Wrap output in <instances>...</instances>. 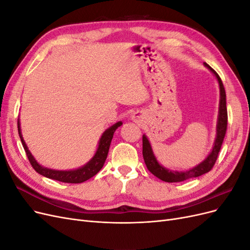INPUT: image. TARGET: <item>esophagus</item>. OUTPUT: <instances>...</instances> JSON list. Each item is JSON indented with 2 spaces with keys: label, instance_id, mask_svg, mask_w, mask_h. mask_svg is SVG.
<instances>
[{
  "label": "esophagus",
  "instance_id": "34e87169",
  "mask_svg": "<svg viewBox=\"0 0 250 250\" xmlns=\"http://www.w3.org/2000/svg\"><path fill=\"white\" fill-rule=\"evenodd\" d=\"M131 119L134 121V122H140V121L143 119V116L140 112H134L131 116Z\"/></svg>",
  "mask_w": 250,
  "mask_h": 250
}]
</instances>
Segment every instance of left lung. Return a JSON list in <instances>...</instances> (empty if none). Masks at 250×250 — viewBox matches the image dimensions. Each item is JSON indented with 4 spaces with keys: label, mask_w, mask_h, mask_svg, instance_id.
Masks as SVG:
<instances>
[{
    "label": "left lung",
    "mask_w": 250,
    "mask_h": 250,
    "mask_svg": "<svg viewBox=\"0 0 250 250\" xmlns=\"http://www.w3.org/2000/svg\"><path fill=\"white\" fill-rule=\"evenodd\" d=\"M208 69L214 74L216 77L219 89H220V100H219V110H218V119H217V125H216V139L214 142V146L211 148L208 155L204 158V160L198 164L195 167L186 170V171H177V170H171L164 167L160 163H158L156 156L151 147V144L145 134H143V157L145 161L147 169L153 174L157 178L162 179L166 183H179V181H184L190 178L198 177L203 175V174L208 173L214 167V165L217 161L218 153L220 151L222 146V143L225 137L226 127H228V109H226V95L225 89L223 86V83L219 77V75L211 69L208 64L204 63Z\"/></svg>",
    "instance_id": "left-lung-1"
}]
</instances>
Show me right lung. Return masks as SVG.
Returning <instances> with one entry per match:
<instances>
[{
    "mask_svg": "<svg viewBox=\"0 0 250 250\" xmlns=\"http://www.w3.org/2000/svg\"><path fill=\"white\" fill-rule=\"evenodd\" d=\"M122 124L123 123L120 121V122H117L116 124H113L112 126L107 128V129L105 130L101 135L99 143H98V148L96 150L94 156L90 158V160L85 165H83L82 167H79L77 169H72V170L50 169L47 167H43V166H42L40 163H37L34 156L31 154L30 150L28 149L26 143L24 141V138H22L20 119L18 120V129H19L20 139L21 141L22 147H24V149L26 151V154L29 158V162L32 165V167L34 168V170L37 173H40L41 175L47 177V178L62 181V183L80 184L89 178H92L102 169L105 161H106L113 133H115V131L118 129V127L122 126Z\"/></svg>",
    "mask_w": 250,
    "mask_h": 250,
    "instance_id": "obj_1",
    "label": "right lung"
}]
</instances>
